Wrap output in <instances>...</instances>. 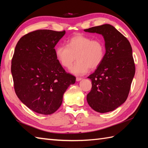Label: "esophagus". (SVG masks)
<instances>
[{
    "instance_id": "1",
    "label": "esophagus",
    "mask_w": 148,
    "mask_h": 148,
    "mask_svg": "<svg viewBox=\"0 0 148 148\" xmlns=\"http://www.w3.org/2000/svg\"><path fill=\"white\" fill-rule=\"evenodd\" d=\"M82 79V78L81 77H76V81H79Z\"/></svg>"
}]
</instances>
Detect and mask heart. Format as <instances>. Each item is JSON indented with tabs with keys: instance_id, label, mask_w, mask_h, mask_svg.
<instances>
[{
	"instance_id": "obj_1",
	"label": "heart",
	"mask_w": 148,
	"mask_h": 148,
	"mask_svg": "<svg viewBox=\"0 0 148 148\" xmlns=\"http://www.w3.org/2000/svg\"><path fill=\"white\" fill-rule=\"evenodd\" d=\"M104 44L99 39L78 34L67 40V46L59 45L55 49L56 58L62 67L71 68L72 74L81 76L102 64L105 56Z\"/></svg>"
}]
</instances>
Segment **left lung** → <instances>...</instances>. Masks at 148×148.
Returning a JSON list of instances; mask_svg holds the SVG:
<instances>
[{
  "label": "left lung",
  "mask_w": 148,
  "mask_h": 148,
  "mask_svg": "<svg viewBox=\"0 0 148 148\" xmlns=\"http://www.w3.org/2000/svg\"><path fill=\"white\" fill-rule=\"evenodd\" d=\"M84 30L102 35L106 48L102 64L88 77L92 87L87 102L97 112L114 111L126 101L136 72L130 43L109 24Z\"/></svg>",
  "instance_id": "left-lung-1"
}]
</instances>
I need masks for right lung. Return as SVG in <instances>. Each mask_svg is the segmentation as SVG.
<instances>
[{
	"mask_svg": "<svg viewBox=\"0 0 148 148\" xmlns=\"http://www.w3.org/2000/svg\"><path fill=\"white\" fill-rule=\"evenodd\" d=\"M65 34V30H35L22 37L15 47L11 61L15 93L39 114L57 111L66 90L76 81L56 58L55 46Z\"/></svg>",
	"mask_w": 148,
	"mask_h": 148,
	"instance_id": "right-lung-1",
	"label": "right lung"
}]
</instances>
